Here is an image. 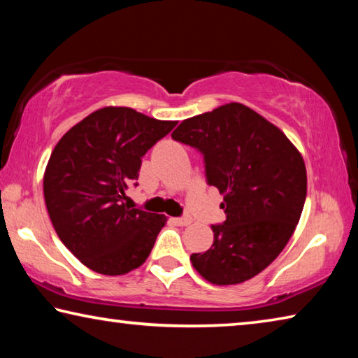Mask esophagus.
Segmentation results:
<instances>
[{"instance_id": "esophagus-1", "label": "esophagus", "mask_w": 358, "mask_h": 358, "mask_svg": "<svg viewBox=\"0 0 358 358\" xmlns=\"http://www.w3.org/2000/svg\"><path fill=\"white\" fill-rule=\"evenodd\" d=\"M173 221H175V224H178V226H189V224L192 222L189 215H185V216H181V217H175Z\"/></svg>"}]
</instances>
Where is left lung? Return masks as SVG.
<instances>
[{"instance_id":"left-lung-1","label":"left lung","mask_w":358,"mask_h":358,"mask_svg":"<svg viewBox=\"0 0 358 358\" xmlns=\"http://www.w3.org/2000/svg\"><path fill=\"white\" fill-rule=\"evenodd\" d=\"M173 141L201 151L205 177L224 196L226 221L208 251L191 256L205 280H251L292 237L306 199L305 161L286 134L240 102L181 121Z\"/></svg>"}]
</instances>
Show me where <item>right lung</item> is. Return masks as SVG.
<instances>
[{
    "instance_id": "add662e5",
    "label": "right lung",
    "mask_w": 358,
    "mask_h": 358,
    "mask_svg": "<svg viewBox=\"0 0 358 358\" xmlns=\"http://www.w3.org/2000/svg\"><path fill=\"white\" fill-rule=\"evenodd\" d=\"M177 121H161L129 107H104L66 132L44 173L48 216L64 246L101 275L141 266L153 250L164 215L131 208L142 157Z\"/></svg>"
}]
</instances>
